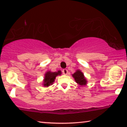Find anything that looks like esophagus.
<instances>
[{
  "label": "esophagus",
  "instance_id": "34e87169",
  "mask_svg": "<svg viewBox=\"0 0 127 127\" xmlns=\"http://www.w3.org/2000/svg\"><path fill=\"white\" fill-rule=\"evenodd\" d=\"M68 72V70H67V69H64L63 70V73L64 75H67Z\"/></svg>",
  "mask_w": 127,
  "mask_h": 127
}]
</instances>
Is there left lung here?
I'll list each match as a JSON object with an SVG mask.
<instances>
[{
  "label": "left lung",
  "mask_w": 127,
  "mask_h": 127,
  "mask_svg": "<svg viewBox=\"0 0 127 127\" xmlns=\"http://www.w3.org/2000/svg\"><path fill=\"white\" fill-rule=\"evenodd\" d=\"M72 76L75 79L76 83H77L80 86H83L87 84V81L85 78L84 74L80 70H77L73 74H72Z\"/></svg>",
  "instance_id": "8db88e82"
}]
</instances>
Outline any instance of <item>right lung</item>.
Returning a JSON list of instances; mask_svg holds the SVG:
<instances>
[{
  "label": "right lung",
  "instance_id": "1",
  "mask_svg": "<svg viewBox=\"0 0 127 127\" xmlns=\"http://www.w3.org/2000/svg\"><path fill=\"white\" fill-rule=\"evenodd\" d=\"M62 72L60 71L58 72H52L51 71H48L45 73V76L44 80H43V86L44 87H49L50 85H52L53 83L55 82V79L58 75H60Z\"/></svg>",
  "mask_w": 127,
  "mask_h": 127
}]
</instances>
